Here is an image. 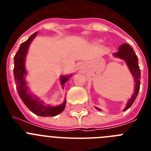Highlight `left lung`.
I'll return each mask as SVG.
<instances>
[{
	"mask_svg": "<svg viewBox=\"0 0 151 151\" xmlns=\"http://www.w3.org/2000/svg\"><path fill=\"white\" fill-rule=\"evenodd\" d=\"M115 57H119L121 59H123L125 60L127 66H129L131 73L132 74L133 77L134 78L135 81V88H134V92L133 93L132 96L131 97V99L128 101L127 106L125 108V110H128L132 104L134 103L136 97L138 95V91L140 89V76H141V70H140L139 66H138V57L136 56L134 50L132 47L129 46L128 44H122L119 47V51L114 54ZM99 110V109H98Z\"/></svg>",
	"mask_w": 151,
	"mask_h": 151,
	"instance_id": "obj_1",
	"label": "left lung"
}]
</instances>
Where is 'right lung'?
I'll use <instances>...</instances> for the list:
<instances>
[{"label": "right lung", "instance_id": "1", "mask_svg": "<svg viewBox=\"0 0 151 151\" xmlns=\"http://www.w3.org/2000/svg\"><path fill=\"white\" fill-rule=\"evenodd\" d=\"M36 35H37V32L34 33L32 35L29 37L27 41L21 44L18 51L14 56L13 74H14L16 85H17V90L25 105L33 113L40 116H54L58 115L64 110L65 106H66V101H64L63 104L60 106H53V107L50 106H45L41 101H38L36 97L34 98L33 96L31 95L28 92L27 86L26 85V82H25V79H24V76L26 74L25 65H24L25 57H26L29 45L32 41L34 39ZM70 76H71L61 77V85L63 86L66 83V82H67V80Z\"/></svg>", "mask_w": 151, "mask_h": 151}]
</instances>
